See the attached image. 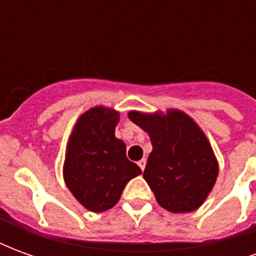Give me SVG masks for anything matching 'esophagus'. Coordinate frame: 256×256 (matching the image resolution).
Masks as SVG:
<instances>
[{
	"label": "esophagus",
	"mask_w": 256,
	"mask_h": 256,
	"mask_svg": "<svg viewBox=\"0 0 256 256\" xmlns=\"http://www.w3.org/2000/svg\"><path fill=\"white\" fill-rule=\"evenodd\" d=\"M145 164H146V159H141V160L138 162V166H140V168H141V170H142V172H144V168H145Z\"/></svg>",
	"instance_id": "1"
}]
</instances>
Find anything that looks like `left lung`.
I'll return each mask as SVG.
<instances>
[{"label":"left lung","mask_w":256,"mask_h":256,"mask_svg":"<svg viewBox=\"0 0 256 256\" xmlns=\"http://www.w3.org/2000/svg\"><path fill=\"white\" fill-rule=\"evenodd\" d=\"M128 118L152 142L144 180L158 203L172 212L198 208L218 177V162L202 128L177 110L167 115L132 111Z\"/></svg>","instance_id":"8db88e82"}]
</instances>
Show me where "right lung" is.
Wrapping results in <instances>:
<instances>
[{
	"instance_id": "add662e5",
	"label": "right lung",
	"mask_w": 256,
	"mask_h": 256,
	"mask_svg": "<svg viewBox=\"0 0 256 256\" xmlns=\"http://www.w3.org/2000/svg\"><path fill=\"white\" fill-rule=\"evenodd\" d=\"M118 122L116 111L94 106L80 115L68 140L64 181L74 198L94 212L112 208L126 184L141 174L115 137Z\"/></svg>"
}]
</instances>
